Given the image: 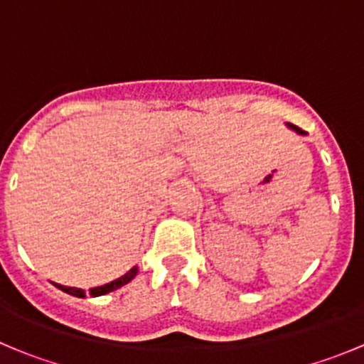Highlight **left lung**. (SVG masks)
I'll return each mask as SVG.
<instances>
[{
  "label": "left lung",
  "mask_w": 364,
  "mask_h": 364,
  "mask_svg": "<svg viewBox=\"0 0 364 364\" xmlns=\"http://www.w3.org/2000/svg\"><path fill=\"white\" fill-rule=\"evenodd\" d=\"M287 127H289V128H292V130H296V132H297V134H304V132H303V130H301V128H297V127H294V124H287Z\"/></svg>",
  "instance_id": "left-lung-1"
}]
</instances>
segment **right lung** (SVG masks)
I'll list each match as a JSON object with an SVG mask.
<instances>
[{
    "mask_svg": "<svg viewBox=\"0 0 364 364\" xmlns=\"http://www.w3.org/2000/svg\"><path fill=\"white\" fill-rule=\"evenodd\" d=\"M139 273V267L134 266L130 271H128L127 274H123V277H119L117 280L111 282V284H105V285H100V287H95V289H90V296L97 297V296H104V294H109V292L116 291V289L123 287V285H127L128 282H132L135 278V274ZM58 289H61L63 292H67V294H72L75 297H86V292L82 291V289H75V287H65V285H60V284H54Z\"/></svg>",
    "mask_w": 364,
    "mask_h": 364,
    "instance_id": "add662e5",
    "label": "right lung"
}]
</instances>
